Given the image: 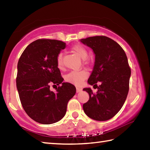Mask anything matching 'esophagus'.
<instances>
[{
  "label": "esophagus",
  "mask_w": 150,
  "mask_h": 150,
  "mask_svg": "<svg viewBox=\"0 0 150 150\" xmlns=\"http://www.w3.org/2000/svg\"><path fill=\"white\" fill-rule=\"evenodd\" d=\"M82 91V88H79V87H76V91H77V93H79L81 91Z\"/></svg>",
  "instance_id": "34e87169"
}]
</instances>
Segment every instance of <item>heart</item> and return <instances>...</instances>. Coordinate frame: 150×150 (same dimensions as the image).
Returning a JSON list of instances; mask_svg holds the SVG:
<instances>
[{
  "label": "heart",
  "mask_w": 150,
  "mask_h": 150,
  "mask_svg": "<svg viewBox=\"0 0 150 150\" xmlns=\"http://www.w3.org/2000/svg\"><path fill=\"white\" fill-rule=\"evenodd\" d=\"M71 50L76 54L78 55L81 58L85 59V62H87V57L88 55L87 50L83 45L81 44H76L71 47ZM57 65L59 69H62L64 67V64L63 62V55L59 54L57 57ZM88 73L85 69L78 71H71L65 76V80L75 85L79 86L82 84L83 81L87 79Z\"/></svg>",
  "instance_id": "heart-1"
}]
</instances>
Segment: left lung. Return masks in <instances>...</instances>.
Masks as SVG:
<instances>
[{"label":"left lung","mask_w":150,"mask_h":150,"mask_svg":"<svg viewBox=\"0 0 150 150\" xmlns=\"http://www.w3.org/2000/svg\"><path fill=\"white\" fill-rule=\"evenodd\" d=\"M81 42L92 48L95 54L88 83L98 88L96 93L90 88H83L89 95L83 110L93 120H108L118 112L128 95L131 69L127 56L117 42L105 35L88 37ZM99 82L101 85L98 86Z\"/></svg>","instance_id":"left-lung-1"}]
</instances>
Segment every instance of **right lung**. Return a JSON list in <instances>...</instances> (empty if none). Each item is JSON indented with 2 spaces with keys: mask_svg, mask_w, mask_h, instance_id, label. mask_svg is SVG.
<instances>
[{
  "mask_svg": "<svg viewBox=\"0 0 150 150\" xmlns=\"http://www.w3.org/2000/svg\"><path fill=\"white\" fill-rule=\"evenodd\" d=\"M65 45L60 40L38 39L28 45L18 60L16 87L20 102L27 115L38 123L60 120L76 93L74 85L62 83L57 65V55ZM51 84L59 85L55 92L49 90Z\"/></svg>",
  "mask_w": 150,
  "mask_h": 150,
  "instance_id": "obj_1",
  "label": "right lung"
}]
</instances>
